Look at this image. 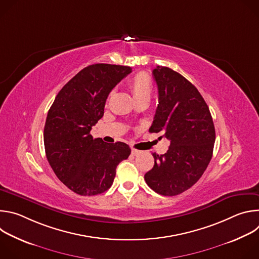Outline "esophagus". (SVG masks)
Instances as JSON below:
<instances>
[{"mask_svg":"<svg viewBox=\"0 0 259 259\" xmlns=\"http://www.w3.org/2000/svg\"><path fill=\"white\" fill-rule=\"evenodd\" d=\"M131 153H132V155H134V156H138V155H140V151H138V150H135V149H131Z\"/></svg>","mask_w":259,"mask_h":259,"instance_id":"esophagus-1","label":"esophagus"}]
</instances>
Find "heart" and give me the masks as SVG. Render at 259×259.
<instances>
[{"instance_id": "heart-1", "label": "heart", "mask_w": 259, "mask_h": 259, "mask_svg": "<svg viewBox=\"0 0 259 259\" xmlns=\"http://www.w3.org/2000/svg\"><path fill=\"white\" fill-rule=\"evenodd\" d=\"M128 86L135 101L139 99H151L153 94V83L146 73H137L130 80Z\"/></svg>"}]
</instances>
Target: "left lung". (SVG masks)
<instances>
[{"instance_id":"8db88e82","label":"left lung","mask_w":259,"mask_h":259,"mask_svg":"<svg viewBox=\"0 0 259 259\" xmlns=\"http://www.w3.org/2000/svg\"><path fill=\"white\" fill-rule=\"evenodd\" d=\"M159 104L150 132L170 141L166 154H153L155 165L144 175L153 191L176 196L192 188L210 163L215 128L198 89L177 71L158 65L153 70Z\"/></svg>"}]
</instances>
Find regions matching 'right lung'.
<instances>
[{
	"mask_svg": "<svg viewBox=\"0 0 259 259\" xmlns=\"http://www.w3.org/2000/svg\"><path fill=\"white\" fill-rule=\"evenodd\" d=\"M132 71L129 66L96 63L79 71L58 92L44 128L47 160L58 179L81 196H95L114 182L116 168L131 150L90 134L104 114L106 98Z\"/></svg>",
	"mask_w": 259,
	"mask_h": 259,
	"instance_id": "add662e5",
	"label": "right lung"
}]
</instances>
